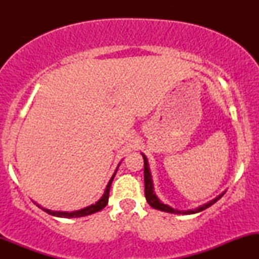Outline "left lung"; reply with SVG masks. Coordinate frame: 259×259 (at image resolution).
<instances>
[{"label":"left lung","instance_id":"8db88e82","mask_svg":"<svg viewBox=\"0 0 259 259\" xmlns=\"http://www.w3.org/2000/svg\"><path fill=\"white\" fill-rule=\"evenodd\" d=\"M142 157H144V163H145V169H144V178H145V197H146V201L148 202V204H150L151 207L154 208V209H159V210H164V212H169V213H175V214H194V213H198L201 212V210L206 209V208L210 207L212 204H214L217 201L219 200V198H222V196L224 195V192H223L222 195H219L218 197H215L214 200H212L210 202H208V203L203 204V206L196 208L194 210H178V209H174V208L167 206V204L162 203L158 198H157V196L154 195L153 192V185H152V178H151V173H150V168H148V162H147V158L146 157L142 154Z\"/></svg>","mask_w":259,"mask_h":259}]
</instances>
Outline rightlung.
I'll return each mask as SVG.
<instances>
[{"mask_svg":"<svg viewBox=\"0 0 259 259\" xmlns=\"http://www.w3.org/2000/svg\"><path fill=\"white\" fill-rule=\"evenodd\" d=\"M114 175H115V173L113 174V177L111 178V180H109V183H108V185H107V189H106L105 194H103L102 197H101L100 200L97 201L95 204H91V206L86 207V208H84V209L75 210V212H53V210L45 209V208H42V209L46 213H49V214L55 215V217H61V218H79V217H85V215L92 214V213L99 212V210L103 209V208L107 206V203H108L109 190H111V185H112V181H113V178H114Z\"/></svg>","mask_w":259,"mask_h":259,"instance_id":"obj_1","label":"right lung"}]
</instances>
